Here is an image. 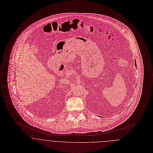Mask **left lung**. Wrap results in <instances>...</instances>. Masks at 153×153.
<instances>
[{
    "label": "left lung",
    "instance_id": "1",
    "mask_svg": "<svg viewBox=\"0 0 153 153\" xmlns=\"http://www.w3.org/2000/svg\"><path fill=\"white\" fill-rule=\"evenodd\" d=\"M135 66H136V62H135Z\"/></svg>",
    "mask_w": 153,
    "mask_h": 153
}]
</instances>
